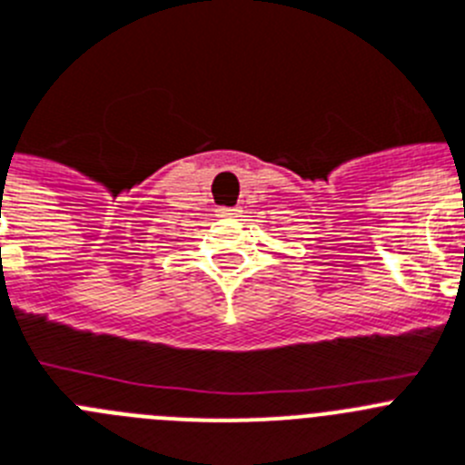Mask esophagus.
Returning a JSON list of instances; mask_svg holds the SVG:
<instances>
[{
  "label": "esophagus",
  "mask_w": 465,
  "mask_h": 465,
  "mask_svg": "<svg viewBox=\"0 0 465 465\" xmlns=\"http://www.w3.org/2000/svg\"><path fill=\"white\" fill-rule=\"evenodd\" d=\"M217 215L220 217H241V210L238 208H217Z\"/></svg>",
  "instance_id": "esophagus-1"
}]
</instances>
